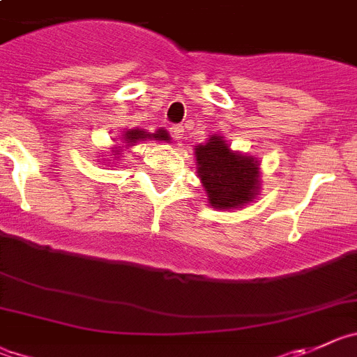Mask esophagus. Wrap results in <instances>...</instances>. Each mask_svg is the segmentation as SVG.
I'll return each instance as SVG.
<instances>
[{"instance_id":"esophagus-1","label":"esophagus","mask_w":357,"mask_h":357,"mask_svg":"<svg viewBox=\"0 0 357 357\" xmlns=\"http://www.w3.org/2000/svg\"><path fill=\"white\" fill-rule=\"evenodd\" d=\"M171 135H172V139H174V141H181L183 139V126H179V125H174V126H171Z\"/></svg>"}]
</instances>
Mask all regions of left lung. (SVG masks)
I'll return each instance as SVG.
<instances>
[{"instance_id": "obj_1", "label": "left lung", "mask_w": 357, "mask_h": 357, "mask_svg": "<svg viewBox=\"0 0 357 357\" xmlns=\"http://www.w3.org/2000/svg\"><path fill=\"white\" fill-rule=\"evenodd\" d=\"M197 176L215 209H238L254 202L261 192V162L234 151L224 135L213 133L195 146Z\"/></svg>"}]
</instances>
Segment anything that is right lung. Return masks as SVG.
Masks as SVG:
<instances>
[{
    "instance_id": "obj_1",
    "label": "right lung",
    "mask_w": 357,
    "mask_h": 357,
    "mask_svg": "<svg viewBox=\"0 0 357 357\" xmlns=\"http://www.w3.org/2000/svg\"><path fill=\"white\" fill-rule=\"evenodd\" d=\"M121 141H123V144H114L111 148V153L114 155V158H119V156H121L123 148L128 149L141 141L171 142V135H169V132L165 128H158L156 132H153V133L146 132V130H142V128H130L123 133ZM103 162H109V160H103Z\"/></svg>"
}]
</instances>
